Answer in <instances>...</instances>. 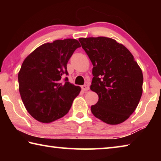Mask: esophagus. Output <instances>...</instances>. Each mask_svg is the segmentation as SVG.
I'll return each mask as SVG.
<instances>
[{
    "mask_svg": "<svg viewBox=\"0 0 161 161\" xmlns=\"http://www.w3.org/2000/svg\"><path fill=\"white\" fill-rule=\"evenodd\" d=\"M81 89H82L83 91H88L89 89V87L88 85H86V84H84V85L81 86Z\"/></svg>",
    "mask_w": 161,
    "mask_h": 161,
    "instance_id": "obj_1",
    "label": "esophagus"
}]
</instances>
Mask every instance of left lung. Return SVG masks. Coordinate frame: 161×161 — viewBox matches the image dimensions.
I'll list each match as a JSON object with an SVG mask.
<instances>
[{
  "instance_id": "1",
  "label": "left lung",
  "mask_w": 161,
  "mask_h": 161,
  "mask_svg": "<svg viewBox=\"0 0 161 161\" xmlns=\"http://www.w3.org/2000/svg\"><path fill=\"white\" fill-rule=\"evenodd\" d=\"M93 64L90 89L99 100L92 113L104 123L119 124L136 110L143 92L142 70L122 44L106 37H80Z\"/></svg>"
}]
</instances>
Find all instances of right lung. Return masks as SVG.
<instances>
[{
	"label": "right lung",
	"mask_w": 161,
	"mask_h": 161,
	"mask_svg": "<svg viewBox=\"0 0 161 161\" xmlns=\"http://www.w3.org/2000/svg\"><path fill=\"white\" fill-rule=\"evenodd\" d=\"M75 39L54 40L35 49L25 59L18 73L19 92L28 112L37 121L50 123L68 113L81 91L79 86L62 81L67 64L76 49Z\"/></svg>",
	"instance_id": "1"
}]
</instances>
